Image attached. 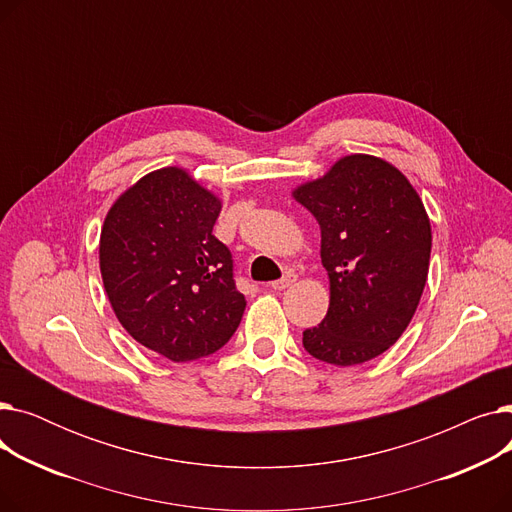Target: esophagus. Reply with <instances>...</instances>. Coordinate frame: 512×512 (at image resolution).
<instances>
[{
  "label": "esophagus",
  "instance_id": "esophagus-1",
  "mask_svg": "<svg viewBox=\"0 0 512 512\" xmlns=\"http://www.w3.org/2000/svg\"><path fill=\"white\" fill-rule=\"evenodd\" d=\"M294 282H297V274L294 272H288L284 278H280V280H276V282H272L270 286L274 288V290H284V288H288V286H292Z\"/></svg>",
  "mask_w": 512,
  "mask_h": 512
}]
</instances>
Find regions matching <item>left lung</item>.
Listing matches in <instances>:
<instances>
[{"mask_svg":"<svg viewBox=\"0 0 512 512\" xmlns=\"http://www.w3.org/2000/svg\"><path fill=\"white\" fill-rule=\"evenodd\" d=\"M321 228L330 309L303 332L330 365L375 359L407 330L427 280L432 228L415 188L388 161L348 155L294 191Z\"/></svg>","mask_w":512,"mask_h":512,"instance_id":"left-lung-1","label":"left lung"}]
</instances>
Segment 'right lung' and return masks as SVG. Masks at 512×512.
Instances as JSON below:
<instances>
[{
	"mask_svg": "<svg viewBox=\"0 0 512 512\" xmlns=\"http://www.w3.org/2000/svg\"><path fill=\"white\" fill-rule=\"evenodd\" d=\"M220 209L184 170L164 168L128 188L101 230V278L116 317L174 363L220 351L247 307L232 253L211 234Z\"/></svg>",
	"mask_w": 512,
	"mask_h": 512,
	"instance_id": "obj_1",
	"label": "right lung"
}]
</instances>
